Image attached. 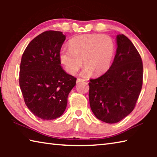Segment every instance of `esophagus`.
<instances>
[{
  "mask_svg": "<svg viewBox=\"0 0 157 157\" xmlns=\"http://www.w3.org/2000/svg\"><path fill=\"white\" fill-rule=\"evenodd\" d=\"M86 81V79H82V78H78L77 79V82L79 83V82H85Z\"/></svg>",
  "mask_w": 157,
  "mask_h": 157,
  "instance_id": "esophagus-1",
  "label": "esophagus"
}]
</instances>
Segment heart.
Segmentation results:
<instances>
[{
    "label": "heart",
    "mask_w": 157,
    "mask_h": 157,
    "mask_svg": "<svg viewBox=\"0 0 157 157\" xmlns=\"http://www.w3.org/2000/svg\"><path fill=\"white\" fill-rule=\"evenodd\" d=\"M69 48L59 50V59L66 72L74 75L85 66L84 75H99L109 68L115 54V44L107 34H85L71 39Z\"/></svg>",
    "instance_id": "heart-1"
}]
</instances>
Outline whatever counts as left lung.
<instances>
[{
    "label": "left lung",
    "mask_w": 157,
    "mask_h": 157,
    "mask_svg": "<svg viewBox=\"0 0 157 157\" xmlns=\"http://www.w3.org/2000/svg\"><path fill=\"white\" fill-rule=\"evenodd\" d=\"M113 63L104 75L90 79L89 103L99 120L116 123L134 110L143 85V62L132 42L124 34L116 37Z\"/></svg>",
    "instance_id": "left-lung-1"
}]
</instances>
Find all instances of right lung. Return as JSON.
<instances>
[{"label": "right lung", "mask_w": 157, "mask_h": 157, "mask_svg": "<svg viewBox=\"0 0 157 157\" xmlns=\"http://www.w3.org/2000/svg\"><path fill=\"white\" fill-rule=\"evenodd\" d=\"M66 39L62 32L39 34L26 47L21 58L19 85L23 99L34 115L53 120L62 115L76 78L63 70L59 50Z\"/></svg>", "instance_id": "obj_1"}]
</instances>
